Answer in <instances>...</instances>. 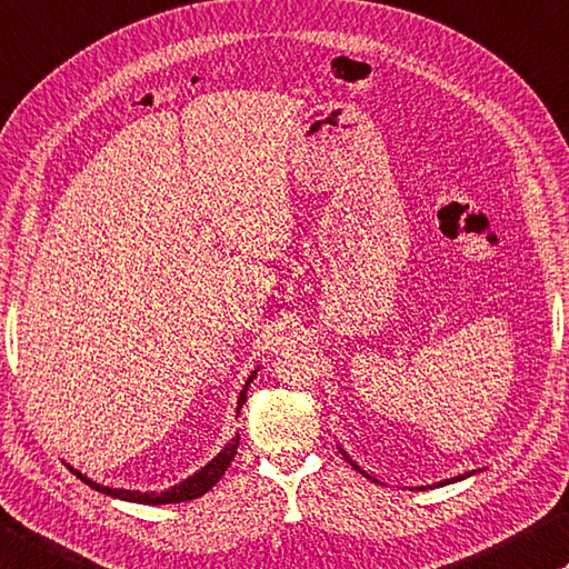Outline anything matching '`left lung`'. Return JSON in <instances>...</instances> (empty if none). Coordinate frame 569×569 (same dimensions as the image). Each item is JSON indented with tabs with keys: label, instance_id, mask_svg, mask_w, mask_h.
<instances>
[{
	"label": "left lung",
	"instance_id": "left-lung-1",
	"mask_svg": "<svg viewBox=\"0 0 569 569\" xmlns=\"http://www.w3.org/2000/svg\"><path fill=\"white\" fill-rule=\"evenodd\" d=\"M340 452H343V456H346V460L350 462V465H353V468L358 470V472H363L366 475V478H370V475L363 470V468H360V465L358 462H353V460H350V456H348V452L343 450V448H338ZM475 472H480V470H472V472H465V475H458V478H450V480H440V482H436L438 485V488H440V485H450V482H458V480H465V478H470V475H475ZM370 480H376V478H370ZM378 482V480H376ZM428 488H430V485H428ZM420 490H426V485H422V488Z\"/></svg>",
	"mask_w": 569,
	"mask_h": 569
}]
</instances>
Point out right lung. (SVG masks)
Segmentation results:
<instances>
[{
  "label": "right lung",
  "instance_id": "1",
  "mask_svg": "<svg viewBox=\"0 0 569 569\" xmlns=\"http://www.w3.org/2000/svg\"><path fill=\"white\" fill-rule=\"evenodd\" d=\"M256 370H258V368H256ZM256 370H253V373L249 376V380H246L243 390L239 392V402H236V418L241 416L243 402H246V398H249V388H251L253 378H256ZM236 450H239V432H236V438H231L229 442H226V446H223V450L219 452V456H216L213 460L206 462L201 470H196L193 475H189V478L181 480L179 485H173V488H169V490H161V492H157V490H151V492H141V490L107 488V485H99V482H94L91 478H87L84 472L74 470V468H71V465H69V470L74 472L81 482H87L89 488H94L97 492H104V495H109V498L127 500V502H139V505H169V502L196 500V498H201V495L209 492V490L213 488V485L223 478V472L229 470L231 460L236 458Z\"/></svg>",
  "mask_w": 569,
  "mask_h": 569
}]
</instances>
